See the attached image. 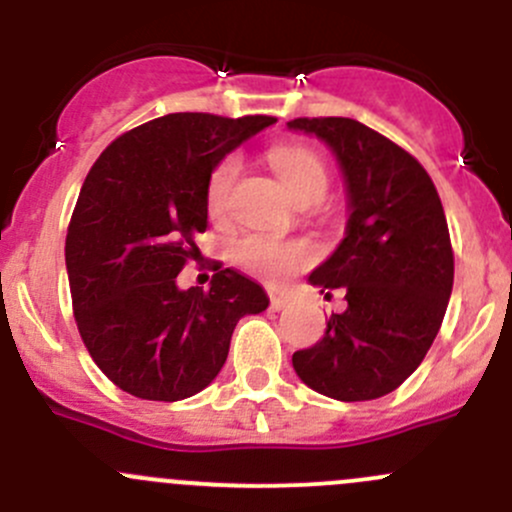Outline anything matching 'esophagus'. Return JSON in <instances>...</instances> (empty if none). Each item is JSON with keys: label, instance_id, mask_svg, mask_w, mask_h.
I'll use <instances>...</instances> for the list:
<instances>
[{"label": "esophagus", "instance_id": "1", "mask_svg": "<svg viewBox=\"0 0 512 512\" xmlns=\"http://www.w3.org/2000/svg\"><path fill=\"white\" fill-rule=\"evenodd\" d=\"M287 304H289L287 297H282V294L270 292V307L275 309V312H280V309H287Z\"/></svg>", "mask_w": 512, "mask_h": 512}]
</instances>
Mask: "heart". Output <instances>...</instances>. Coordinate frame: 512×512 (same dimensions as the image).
Returning a JSON list of instances; mask_svg holds the SVG:
<instances>
[{
  "mask_svg": "<svg viewBox=\"0 0 512 512\" xmlns=\"http://www.w3.org/2000/svg\"><path fill=\"white\" fill-rule=\"evenodd\" d=\"M267 160L294 200L317 203L324 198L329 188V168L327 160L314 148L302 146V143H280V146H272L267 151ZM240 170L242 160L235 153L220 158L210 170L208 183H205V203L215 218L225 215L230 208L232 190L240 178ZM230 255L235 265H240L250 275L272 282V285H280L297 270L312 265L314 257H317V245L307 237L250 232V235H242L232 242Z\"/></svg>",
  "mask_w": 512,
  "mask_h": 512,
  "instance_id": "heart-1",
  "label": "heart"
}]
</instances>
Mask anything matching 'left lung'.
I'll list each match as a JSON object with an SVG mask.
<instances>
[{
	"mask_svg": "<svg viewBox=\"0 0 512 512\" xmlns=\"http://www.w3.org/2000/svg\"><path fill=\"white\" fill-rule=\"evenodd\" d=\"M292 131L322 138L342 165L347 237L309 282L347 309L332 314L314 347L292 354L309 389L337 401H371L418 369L446 314L453 247L446 213L423 165L354 118H294Z\"/></svg>",
	"mask_w": 512,
	"mask_h": 512,
	"instance_id": "obj_1",
	"label": "left lung"
}]
</instances>
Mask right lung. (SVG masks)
Listing matches in <instances>:
<instances>
[{
  "label": "right lung",
  "instance_id": "obj_1",
  "mask_svg": "<svg viewBox=\"0 0 512 512\" xmlns=\"http://www.w3.org/2000/svg\"><path fill=\"white\" fill-rule=\"evenodd\" d=\"M275 121L168 113L118 136L91 165L66 232V270L81 339L118 389L148 401L198 394L223 369L240 317L270 304L223 265L210 289H180L175 277L200 255L213 165Z\"/></svg>",
  "mask_w": 512,
  "mask_h": 512
}]
</instances>
